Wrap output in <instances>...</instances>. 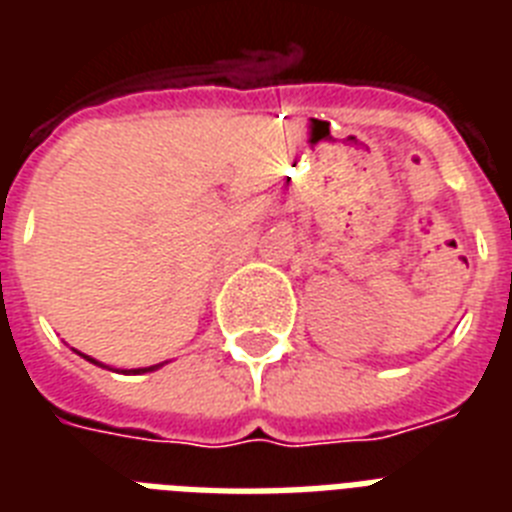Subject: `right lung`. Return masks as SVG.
Returning <instances> with one entry per match:
<instances>
[{
	"mask_svg": "<svg viewBox=\"0 0 512 512\" xmlns=\"http://www.w3.org/2000/svg\"><path fill=\"white\" fill-rule=\"evenodd\" d=\"M76 353H79V350H76ZM79 356H84V353H79ZM87 358V361H90V364H98V366H106V364H100V361H95V358H90V356H84ZM164 364H167V361H164ZM164 364H154V366H140V369H122L124 374H146V372H156V369H159V366H164Z\"/></svg>",
	"mask_w": 512,
	"mask_h": 512,
	"instance_id": "add662e5",
	"label": "right lung"
}]
</instances>
